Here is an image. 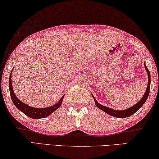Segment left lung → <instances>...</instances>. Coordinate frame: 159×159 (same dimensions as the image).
Instances as JSON below:
<instances>
[{"instance_id":"1","label":"left lung","mask_w":159,"mask_h":159,"mask_svg":"<svg viewBox=\"0 0 159 159\" xmlns=\"http://www.w3.org/2000/svg\"><path fill=\"white\" fill-rule=\"evenodd\" d=\"M144 66H145V69H146V72H147V74H148V86H147V88H146L145 93H144L143 97H142V98L139 101L138 103H137L136 104H135L134 106H131V107L127 108V109H125V110L117 111V110L112 109V108H111L109 107H107V106L101 105V104L98 103V101H96V99L95 98V97L93 96V94H92V96H93V98L94 99L95 103H96V106H97V107H98L99 109L102 110L103 111H104V112L108 113V115L111 116L116 117V118H127L129 116H131V115H133L134 113H136V111H138L139 108H140L141 106L143 105L144 103L146 102V99L148 98L149 92H150V84H151L150 72H149L148 68L146 67L145 63H144Z\"/></svg>"}]
</instances>
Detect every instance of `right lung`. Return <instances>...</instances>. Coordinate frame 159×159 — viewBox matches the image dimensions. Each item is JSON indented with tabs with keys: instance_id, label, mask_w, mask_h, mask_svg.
I'll list each match as a JSON object with an SVG mask.
<instances>
[{
	"instance_id": "right-lung-1",
	"label": "right lung",
	"mask_w": 159,
	"mask_h": 159,
	"mask_svg": "<svg viewBox=\"0 0 159 159\" xmlns=\"http://www.w3.org/2000/svg\"><path fill=\"white\" fill-rule=\"evenodd\" d=\"M12 71H13V70H11V72L10 73V77H9V84H8L11 100L14 103V105L16 106V108H17L19 111H20L21 112L24 113L25 115L28 116V117L31 118H34V119L43 118L51 115L52 113L58 109V108L61 106V103L63 102V98H64V95L61 97L60 101H59L58 103L54 104V105L51 106H49V107L34 108L27 105V104H25L24 103H23L22 101L19 100V98H17V96H16V94L13 91V86H12V82H11Z\"/></svg>"
}]
</instances>
